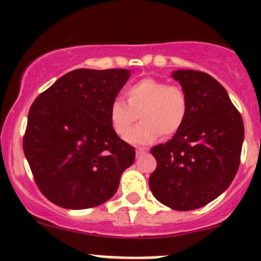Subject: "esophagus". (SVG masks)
Segmentation results:
<instances>
[{
	"label": "esophagus",
	"mask_w": 261,
	"mask_h": 261,
	"mask_svg": "<svg viewBox=\"0 0 261 261\" xmlns=\"http://www.w3.org/2000/svg\"><path fill=\"white\" fill-rule=\"evenodd\" d=\"M145 152H147L146 147H136V154H138V155L145 154Z\"/></svg>",
	"instance_id": "1"
}]
</instances>
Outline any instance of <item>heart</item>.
<instances>
[{
    "label": "heart",
    "mask_w": 261,
    "mask_h": 261,
    "mask_svg": "<svg viewBox=\"0 0 261 261\" xmlns=\"http://www.w3.org/2000/svg\"><path fill=\"white\" fill-rule=\"evenodd\" d=\"M125 99L116 98L109 107L112 130L125 136L137 119L142 122L127 135L128 143L145 145L164 134L174 135L188 115V98L180 87L154 78L139 80L125 89Z\"/></svg>",
    "instance_id": "1"
}]
</instances>
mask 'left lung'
<instances>
[{
  "instance_id": "8db88e82",
  "label": "left lung",
  "mask_w": 261,
  "mask_h": 261,
  "mask_svg": "<svg viewBox=\"0 0 261 261\" xmlns=\"http://www.w3.org/2000/svg\"><path fill=\"white\" fill-rule=\"evenodd\" d=\"M173 80L188 98V115L168 143L151 149V193L175 211L201 208L232 183L244 143V122L226 89L203 72L178 69Z\"/></svg>"
}]
</instances>
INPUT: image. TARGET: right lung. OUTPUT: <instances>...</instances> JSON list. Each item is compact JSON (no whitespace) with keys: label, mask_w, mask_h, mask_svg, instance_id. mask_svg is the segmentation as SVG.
Returning <instances> with one entry per match:
<instances>
[{"label":"right lung","mask_w":261,"mask_h":261,"mask_svg":"<svg viewBox=\"0 0 261 261\" xmlns=\"http://www.w3.org/2000/svg\"><path fill=\"white\" fill-rule=\"evenodd\" d=\"M128 69H75L34 101L23 152L41 193L57 206L84 210L114 197L135 149L112 130L109 107Z\"/></svg>","instance_id":"obj_1"}]
</instances>
